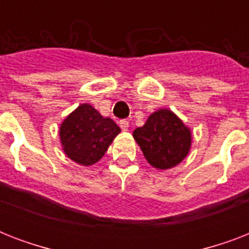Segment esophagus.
Returning a JSON list of instances; mask_svg holds the SVG:
<instances>
[{
	"label": "esophagus",
	"mask_w": 249,
	"mask_h": 249,
	"mask_svg": "<svg viewBox=\"0 0 249 249\" xmlns=\"http://www.w3.org/2000/svg\"><path fill=\"white\" fill-rule=\"evenodd\" d=\"M119 125L123 130H128L129 128V121L128 120H120L119 121Z\"/></svg>",
	"instance_id": "1"
}]
</instances>
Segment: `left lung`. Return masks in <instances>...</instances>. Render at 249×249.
Listing matches in <instances>:
<instances>
[{"label": "left lung", "mask_w": 249, "mask_h": 249, "mask_svg": "<svg viewBox=\"0 0 249 249\" xmlns=\"http://www.w3.org/2000/svg\"><path fill=\"white\" fill-rule=\"evenodd\" d=\"M133 137L154 168L169 169L185 159L191 147V132L170 109L161 108L148 116Z\"/></svg>", "instance_id": "obj_1"}]
</instances>
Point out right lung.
Listing matches in <instances>:
<instances>
[{
  "instance_id": "obj_1",
  "label": "right lung",
  "mask_w": 249,
  "mask_h": 249,
  "mask_svg": "<svg viewBox=\"0 0 249 249\" xmlns=\"http://www.w3.org/2000/svg\"><path fill=\"white\" fill-rule=\"evenodd\" d=\"M120 128L103 117L93 106L83 103L60 125L59 136L64 154L80 165H93L103 158Z\"/></svg>"
}]
</instances>
